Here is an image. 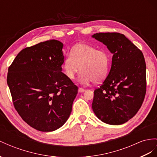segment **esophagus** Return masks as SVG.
<instances>
[{
  "label": "esophagus",
  "instance_id": "1",
  "mask_svg": "<svg viewBox=\"0 0 157 157\" xmlns=\"http://www.w3.org/2000/svg\"><path fill=\"white\" fill-rule=\"evenodd\" d=\"M85 91H86L85 90L83 89V88H81V87H79L78 89V91L79 92V93H83V92H84Z\"/></svg>",
  "mask_w": 157,
  "mask_h": 157
}]
</instances>
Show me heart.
I'll list each match as a JSON object with an SVG mask.
<instances>
[{"mask_svg":"<svg viewBox=\"0 0 157 157\" xmlns=\"http://www.w3.org/2000/svg\"><path fill=\"white\" fill-rule=\"evenodd\" d=\"M109 64V56L105 50H98L88 44L79 43L74 46L70 54L64 59L63 69L70 79H74L81 70L82 83L86 84L92 81L98 83L105 78Z\"/></svg>","mask_w":157,"mask_h":157,"instance_id":"heart-1","label":"heart"}]
</instances>
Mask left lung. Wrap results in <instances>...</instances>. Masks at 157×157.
Returning <instances> with one entry per match:
<instances>
[{
    "mask_svg": "<svg viewBox=\"0 0 157 157\" xmlns=\"http://www.w3.org/2000/svg\"><path fill=\"white\" fill-rule=\"evenodd\" d=\"M92 37L113 54L111 67L102 85L94 91L92 109L101 121L121 124L133 117L146 94V63L139 48L117 33H96Z\"/></svg>",
    "mask_w": 157,
    "mask_h": 157,
    "instance_id": "1",
    "label": "left lung"
}]
</instances>
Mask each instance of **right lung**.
Here are the masks:
<instances>
[{
	"instance_id": "obj_1",
	"label": "right lung",
	"mask_w": 157,
	"mask_h": 157,
	"mask_svg": "<svg viewBox=\"0 0 157 157\" xmlns=\"http://www.w3.org/2000/svg\"><path fill=\"white\" fill-rule=\"evenodd\" d=\"M63 44L40 42L19 52L9 67L7 84L14 108L35 129H58L69 118L78 87L62 73Z\"/></svg>"
}]
</instances>
